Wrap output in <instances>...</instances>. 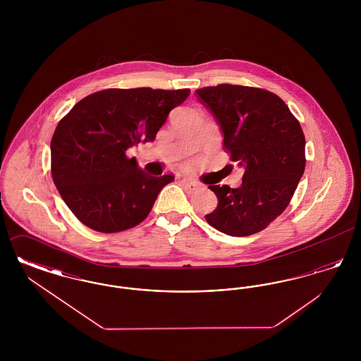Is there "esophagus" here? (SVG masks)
Here are the masks:
<instances>
[{"label": "esophagus", "instance_id": "obj_1", "mask_svg": "<svg viewBox=\"0 0 361 361\" xmlns=\"http://www.w3.org/2000/svg\"><path fill=\"white\" fill-rule=\"evenodd\" d=\"M181 183H183V187L185 189H188V190H195V189L199 188V184L196 183V181H193V180H190V178H183L181 180Z\"/></svg>", "mask_w": 361, "mask_h": 361}]
</instances>
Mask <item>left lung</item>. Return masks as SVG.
<instances>
[{
	"label": "left lung",
	"instance_id": "1",
	"mask_svg": "<svg viewBox=\"0 0 361 361\" xmlns=\"http://www.w3.org/2000/svg\"><path fill=\"white\" fill-rule=\"evenodd\" d=\"M196 97L218 123L224 149L243 168L238 188L208 185L218 206L206 221L227 235L264 230L287 208L306 165V140L290 108L274 93L250 87L207 86Z\"/></svg>",
	"mask_w": 361,
	"mask_h": 361
}]
</instances>
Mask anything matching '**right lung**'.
Returning a JSON list of instances; mask_svg holds the SVG:
<instances>
[{"instance_id":"right-lung-1","label":"right lung","mask_w":361,"mask_h":361,"mask_svg":"<svg viewBox=\"0 0 361 361\" xmlns=\"http://www.w3.org/2000/svg\"><path fill=\"white\" fill-rule=\"evenodd\" d=\"M189 89H105L75 104L51 139L52 180L81 224L118 233L146 219L158 193L174 180L139 169L126 152L153 142Z\"/></svg>"}]
</instances>
